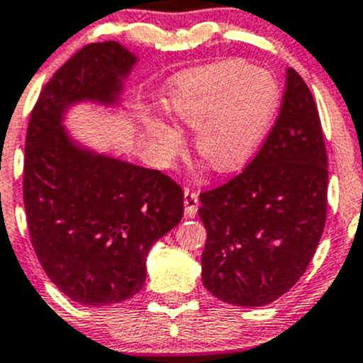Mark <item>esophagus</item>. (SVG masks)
<instances>
[{"label":"esophagus","mask_w":363,"mask_h":363,"mask_svg":"<svg viewBox=\"0 0 363 363\" xmlns=\"http://www.w3.org/2000/svg\"><path fill=\"white\" fill-rule=\"evenodd\" d=\"M198 203H200V198H198V193L193 191V189L186 188L184 189V211L189 217H194L198 212Z\"/></svg>","instance_id":"34e87169"}]
</instances>
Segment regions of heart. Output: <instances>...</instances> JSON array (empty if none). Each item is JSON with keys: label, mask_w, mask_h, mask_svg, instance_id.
I'll return each instance as SVG.
<instances>
[{"label": "heart", "mask_w": 363, "mask_h": 363, "mask_svg": "<svg viewBox=\"0 0 363 363\" xmlns=\"http://www.w3.org/2000/svg\"><path fill=\"white\" fill-rule=\"evenodd\" d=\"M280 89L269 71L240 59L181 72L169 83L163 108L175 125L194 130V150L216 172H235L254 158L277 113ZM160 155L172 160L184 147L181 132L147 120Z\"/></svg>", "instance_id": "b5f03b06"}]
</instances>
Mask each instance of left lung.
<instances>
[{
	"mask_svg": "<svg viewBox=\"0 0 363 363\" xmlns=\"http://www.w3.org/2000/svg\"><path fill=\"white\" fill-rule=\"evenodd\" d=\"M327 151L310 89L287 69L281 109L242 174L200 194L201 280L223 303H273L303 277L327 217Z\"/></svg>",
	"mask_w": 363,
	"mask_h": 363,
	"instance_id": "left-lung-1",
	"label": "left lung"
}]
</instances>
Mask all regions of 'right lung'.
Returning a JSON list of instances; mask_svg holds the SVG:
<instances>
[{"label": "right lung", "instance_id": "obj_1", "mask_svg": "<svg viewBox=\"0 0 363 363\" xmlns=\"http://www.w3.org/2000/svg\"><path fill=\"white\" fill-rule=\"evenodd\" d=\"M135 62L116 41L83 47L43 86L26 135L30 243L57 289L85 306L135 296L151 245L184 212L182 188L165 174L78 146L64 130L76 102L118 104Z\"/></svg>", "mask_w": 363, "mask_h": 363}]
</instances>
